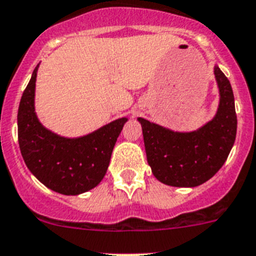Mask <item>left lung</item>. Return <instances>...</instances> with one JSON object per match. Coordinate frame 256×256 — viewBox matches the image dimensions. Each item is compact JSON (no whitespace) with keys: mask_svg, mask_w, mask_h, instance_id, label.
Masks as SVG:
<instances>
[{"mask_svg":"<svg viewBox=\"0 0 256 256\" xmlns=\"http://www.w3.org/2000/svg\"><path fill=\"white\" fill-rule=\"evenodd\" d=\"M220 92L214 117L195 132H180L138 118L147 161L158 181L174 188H195L214 177L226 161L237 134L230 82L214 66Z\"/></svg>","mask_w":256,"mask_h":256,"instance_id":"left-lung-1","label":"left lung"}]
</instances>
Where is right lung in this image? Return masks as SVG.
Listing matches in <instances>:
<instances>
[{"label": "right lung", "instance_id": "1", "mask_svg": "<svg viewBox=\"0 0 256 256\" xmlns=\"http://www.w3.org/2000/svg\"><path fill=\"white\" fill-rule=\"evenodd\" d=\"M38 65L23 92L18 109V142L27 168L50 190L79 195L104 178L112 152L128 118H118L94 132L65 138L44 128L35 112Z\"/></svg>", "mask_w": 256, "mask_h": 256}]
</instances>
